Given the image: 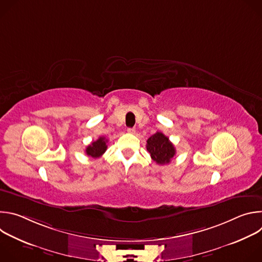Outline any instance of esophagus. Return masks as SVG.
<instances>
[{"label": "esophagus", "instance_id": "obj_1", "mask_svg": "<svg viewBox=\"0 0 262 262\" xmlns=\"http://www.w3.org/2000/svg\"><path fill=\"white\" fill-rule=\"evenodd\" d=\"M127 133H128V134H135V133H136V129L129 127V128H127Z\"/></svg>", "mask_w": 262, "mask_h": 262}]
</instances>
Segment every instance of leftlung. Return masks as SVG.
I'll return each mask as SVG.
<instances>
[{
	"label": "left lung",
	"mask_w": 262,
	"mask_h": 262,
	"mask_svg": "<svg viewBox=\"0 0 262 262\" xmlns=\"http://www.w3.org/2000/svg\"><path fill=\"white\" fill-rule=\"evenodd\" d=\"M146 148L151 159L159 165L169 164L176 152L169 138L161 132H157L147 140Z\"/></svg>",
	"instance_id": "8db88e82"
}]
</instances>
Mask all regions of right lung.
<instances>
[{
    "mask_svg": "<svg viewBox=\"0 0 262 262\" xmlns=\"http://www.w3.org/2000/svg\"><path fill=\"white\" fill-rule=\"evenodd\" d=\"M107 140L104 137H99L96 141L92 142L90 145L86 148V154L88 157H91L93 159L100 158L106 150Z\"/></svg>",
    "mask_w": 262,
    "mask_h": 262,
    "instance_id": "obj_1",
    "label": "right lung"
}]
</instances>
